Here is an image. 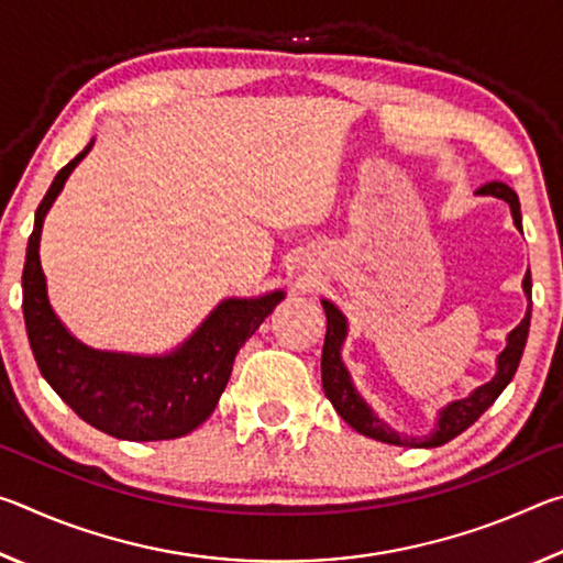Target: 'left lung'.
<instances>
[{
	"instance_id": "1",
	"label": "left lung",
	"mask_w": 563,
	"mask_h": 563,
	"mask_svg": "<svg viewBox=\"0 0 563 563\" xmlns=\"http://www.w3.org/2000/svg\"><path fill=\"white\" fill-rule=\"evenodd\" d=\"M476 194L494 196V198H501V201H507L511 208L514 225L521 231L519 196L514 194L507 184H501V180H492V184L482 186ZM521 288L529 300L527 316H523L519 325L507 335V347H504L497 357V373H494L489 383L472 389L466 397L446 402L440 412H437L434 427L427 434H405V432L393 430V427H389L385 419L365 402V397L357 393L355 383H352L350 369L345 367V362H342V345H345L347 340V318L342 316V310L335 302L322 298L320 302L322 308H325V318H328L325 345H322V389H325V397L352 430L369 437V440L397 444V446H424V450H430V446H442L444 442L454 440L456 434H462L466 427H472L476 419L487 412V409L494 405V399L504 393V387L511 383L514 373H517L523 355V345H527V338H529V322H531V273L529 271L523 275Z\"/></svg>"
}]
</instances>
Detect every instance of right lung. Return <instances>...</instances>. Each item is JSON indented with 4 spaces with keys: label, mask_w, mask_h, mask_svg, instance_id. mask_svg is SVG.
Masks as SVG:
<instances>
[{
    "label": "right lung",
    "mask_w": 563,
    "mask_h": 563,
    "mask_svg": "<svg viewBox=\"0 0 563 563\" xmlns=\"http://www.w3.org/2000/svg\"><path fill=\"white\" fill-rule=\"evenodd\" d=\"M91 146L93 139L54 176L34 213L22 273L26 335L44 379L84 422L117 440H176L211 417L233 373L238 350L285 298V290L258 298H223L184 342L161 355L84 345L52 308L40 243L46 213Z\"/></svg>",
    "instance_id": "obj_1"
}]
</instances>
